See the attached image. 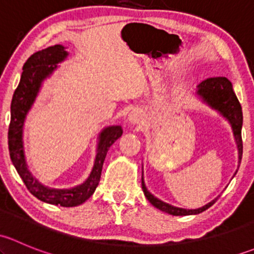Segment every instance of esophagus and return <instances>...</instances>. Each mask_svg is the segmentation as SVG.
Returning <instances> with one entry per match:
<instances>
[{
	"label": "esophagus",
	"instance_id": "obj_1",
	"mask_svg": "<svg viewBox=\"0 0 254 254\" xmlns=\"http://www.w3.org/2000/svg\"><path fill=\"white\" fill-rule=\"evenodd\" d=\"M127 119H129V122L131 123V124H139L140 122L142 120V114L140 111H132L131 113L129 114V117H127Z\"/></svg>",
	"mask_w": 254,
	"mask_h": 254
}]
</instances>
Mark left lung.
I'll return each mask as SVG.
<instances>
[{
    "label": "left lung",
    "instance_id": "1",
    "mask_svg": "<svg viewBox=\"0 0 254 254\" xmlns=\"http://www.w3.org/2000/svg\"><path fill=\"white\" fill-rule=\"evenodd\" d=\"M195 96L200 99L203 103H205L207 107L216 111L220 115L225 118L227 122L231 125L232 132H234L235 141L237 145L238 151V163H241V158H242V136H241V130H242V123H243V115L242 108L238 102L236 94H235L234 88H232V83L226 77H211L203 81L201 83L198 84L196 87ZM237 171L235 172V175ZM141 186L143 194H145L146 199L152 204L156 209L161 210V211L166 212V214L173 215V216H184V215H196L200 212L205 211L209 209L212 204L215 203L217 198L211 200L210 203L205 204L204 206L198 207V209H183V207H178L171 204L165 203L163 200L158 199L157 196L153 195L147 187L145 186V181H143V171L141 177Z\"/></svg>",
    "mask_w": 254,
    "mask_h": 254
}]
</instances>
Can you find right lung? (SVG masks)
Masks as SVG:
<instances>
[{"instance_id":"1","label":"right lung","mask_w":254,"mask_h":254,"mask_svg":"<svg viewBox=\"0 0 254 254\" xmlns=\"http://www.w3.org/2000/svg\"><path fill=\"white\" fill-rule=\"evenodd\" d=\"M68 56L64 45H54L33 54L23 65V72L11 103V123L8 129V148L11 161L28 190L44 203L65 207L77 206L87 200L96 190L102 175V167L109 147L122 136L120 125L106 127L98 134L96 157L91 173L83 183L71 188H50L40 183L30 173L25 160L23 130L27 115L32 109L40 88L47 78L50 77L63 61Z\"/></svg>"}]
</instances>
